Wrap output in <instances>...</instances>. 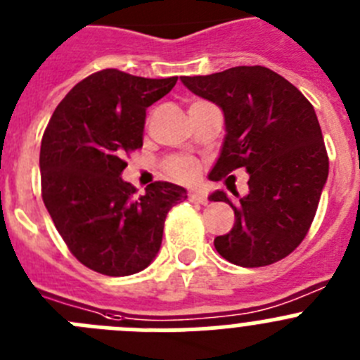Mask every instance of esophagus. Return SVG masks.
I'll return each mask as SVG.
<instances>
[{
	"mask_svg": "<svg viewBox=\"0 0 360 360\" xmlns=\"http://www.w3.org/2000/svg\"><path fill=\"white\" fill-rule=\"evenodd\" d=\"M189 200L195 203H207V195L200 189L189 191Z\"/></svg>",
	"mask_w": 360,
	"mask_h": 360,
	"instance_id": "1",
	"label": "esophagus"
}]
</instances>
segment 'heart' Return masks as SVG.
<instances>
[{
    "label": "heart",
    "mask_w": 360,
    "mask_h": 360,
    "mask_svg": "<svg viewBox=\"0 0 360 360\" xmlns=\"http://www.w3.org/2000/svg\"><path fill=\"white\" fill-rule=\"evenodd\" d=\"M169 173L180 182H191L198 173V165L191 158H174L169 162Z\"/></svg>",
    "instance_id": "heart-1"
}]
</instances>
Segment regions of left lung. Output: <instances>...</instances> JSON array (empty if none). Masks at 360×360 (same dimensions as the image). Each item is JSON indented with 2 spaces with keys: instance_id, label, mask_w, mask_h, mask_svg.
I'll list each match as a JSON object with an SVG mask.
<instances>
[{
  "instance_id": "obj_1",
  "label": "left lung",
  "mask_w": 360,
  "mask_h": 360,
  "mask_svg": "<svg viewBox=\"0 0 360 360\" xmlns=\"http://www.w3.org/2000/svg\"><path fill=\"white\" fill-rule=\"evenodd\" d=\"M187 90L221 110L225 139L209 178L238 167L249 173V193L212 202L234 209V225L214 238L221 257L240 266H265L287 257L307 236L328 178V155L314 106L294 84L265 66L180 77Z\"/></svg>"
}]
</instances>
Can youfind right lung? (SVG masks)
<instances>
[{
  "label": "right lung",
  "mask_w": 360,
  "mask_h": 360,
  "mask_svg": "<svg viewBox=\"0 0 360 360\" xmlns=\"http://www.w3.org/2000/svg\"><path fill=\"white\" fill-rule=\"evenodd\" d=\"M176 77L146 79L108 68L91 73L53 111L39 153L43 202L72 254L106 276L136 274L157 257L164 221L187 198L155 182L142 196L122 180L126 153L142 148L146 110Z\"/></svg>",
  "instance_id": "1"
}]
</instances>
